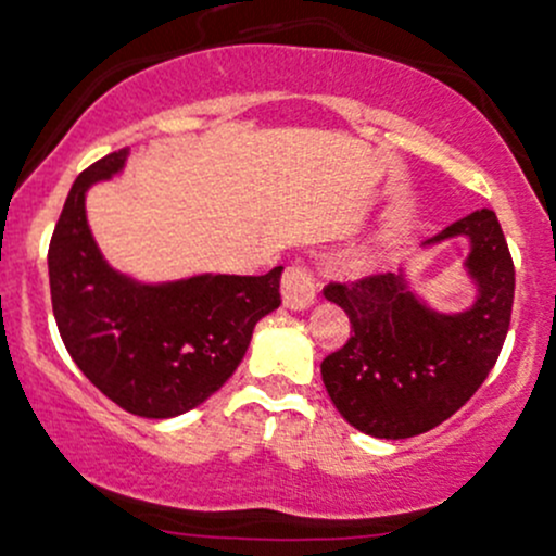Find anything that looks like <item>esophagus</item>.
Returning <instances> with one entry per match:
<instances>
[{
	"label": "esophagus",
	"mask_w": 556,
	"mask_h": 556,
	"mask_svg": "<svg viewBox=\"0 0 556 556\" xmlns=\"http://www.w3.org/2000/svg\"><path fill=\"white\" fill-rule=\"evenodd\" d=\"M280 289H283V305L291 307V311H305V307H311L313 302H316L318 294L316 278H313V273L302 265L289 267V270L283 273Z\"/></svg>",
	"instance_id": "esophagus-1"
}]
</instances>
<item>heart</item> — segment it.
<instances>
[{
	"instance_id": "1",
	"label": "heart",
	"mask_w": 556,
	"mask_h": 556,
	"mask_svg": "<svg viewBox=\"0 0 556 556\" xmlns=\"http://www.w3.org/2000/svg\"><path fill=\"white\" fill-rule=\"evenodd\" d=\"M380 251L377 249H362L356 256H353V267H358V270H369V267H375L377 262H380Z\"/></svg>"
}]
</instances>
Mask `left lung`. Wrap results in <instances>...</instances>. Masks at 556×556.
<instances>
[{
	"label": "left lung",
	"mask_w": 556,
	"mask_h": 556,
	"mask_svg": "<svg viewBox=\"0 0 556 556\" xmlns=\"http://www.w3.org/2000/svg\"><path fill=\"white\" fill-rule=\"evenodd\" d=\"M468 238L466 270L477 300L463 313H437L404 276L329 283L324 296L351 318V337L320 362L340 415L377 439H409L455 415L488 380L508 334L514 262L495 211L463 216L428 243Z\"/></svg>",
	"instance_id": "1"
}]
</instances>
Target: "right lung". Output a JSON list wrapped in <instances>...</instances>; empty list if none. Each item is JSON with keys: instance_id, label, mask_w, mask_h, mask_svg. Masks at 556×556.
Returning <instances> with one entry per match:
<instances>
[{"instance_id": "right-lung-1", "label": "right lung", "mask_w": 556, "mask_h": 556, "mask_svg": "<svg viewBox=\"0 0 556 556\" xmlns=\"http://www.w3.org/2000/svg\"><path fill=\"white\" fill-rule=\"evenodd\" d=\"M128 150L101 157L68 190L48 251L50 300L68 356L123 406L152 420L185 415L219 391L249 351L256 320L280 305V273L139 283L101 256L85 194L119 174Z\"/></svg>"}]
</instances>
